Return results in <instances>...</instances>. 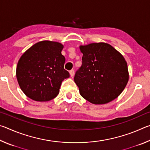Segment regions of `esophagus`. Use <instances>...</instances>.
Instances as JSON below:
<instances>
[{"label": "esophagus", "instance_id": "34e87169", "mask_svg": "<svg viewBox=\"0 0 150 150\" xmlns=\"http://www.w3.org/2000/svg\"><path fill=\"white\" fill-rule=\"evenodd\" d=\"M69 73H70L71 77H73V76H74V75H75V71L73 70V69L70 70L69 71Z\"/></svg>", "mask_w": 150, "mask_h": 150}]
</instances>
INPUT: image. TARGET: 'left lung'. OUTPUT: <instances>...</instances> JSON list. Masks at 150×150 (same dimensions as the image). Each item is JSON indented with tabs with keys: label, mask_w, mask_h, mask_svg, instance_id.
I'll return each instance as SVG.
<instances>
[{
	"label": "left lung",
	"mask_w": 150,
	"mask_h": 150,
	"mask_svg": "<svg viewBox=\"0 0 150 150\" xmlns=\"http://www.w3.org/2000/svg\"><path fill=\"white\" fill-rule=\"evenodd\" d=\"M82 65L74 81L81 95L90 103L100 105L120 95L128 81L127 63L112 46L106 43L81 45Z\"/></svg>",
	"instance_id": "1"
}]
</instances>
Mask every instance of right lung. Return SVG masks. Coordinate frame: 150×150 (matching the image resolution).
I'll return each mask as SVG.
<instances>
[{
    "label": "right lung",
    "mask_w": 150,
    "mask_h": 150,
    "mask_svg": "<svg viewBox=\"0 0 150 150\" xmlns=\"http://www.w3.org/2000/svg\"><path fill=\"white\" fill-rule=\"evenodd\" d=\"M60 43L42 41L22 55L16 67L20 87L28 97L35 101H48L59 92L62 81L69 77L64 69L65 58Z\"/></svg>",
    "instance_id": "right-lung-1"
}]
</instances>
